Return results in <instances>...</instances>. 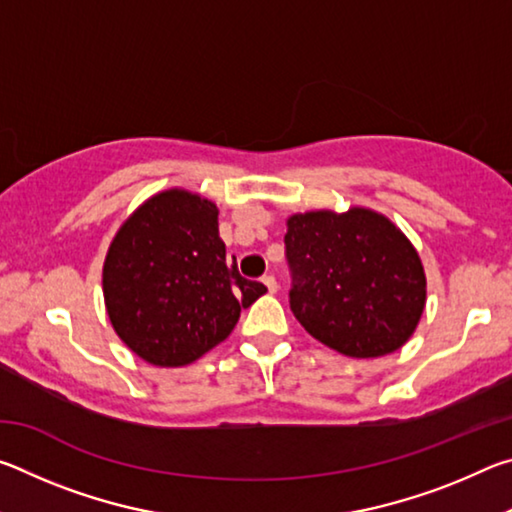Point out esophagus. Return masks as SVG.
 Listing matches in <instances>:
<instances>
[{
  "label": "esophagus",
  "mask_w": 512,
  "mask_h": 512,
  "mask_svg": "<svg viewBox=\"0 0 512 512\" xmlns=\"http://www.w3.org/2000/svg\"><path fill=\"white\" fill-rule=\"evenodd\" d=\"M262 282L266 284V289H268V293H275L277 289H280V284H277V280H275V275H264V277H262Z\"/></svg>",
  "instance_id": "34e87169"
}]
</instances>
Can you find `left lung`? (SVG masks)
Instances as JSON below:
<instances>
[{
	"instance_id": "left-lung-1",
	"label": "left lung",
	"mask_w": 512,
	"mask_h": 512,
	"mask_svg": "<svg viewBox=\"0 0 512 512\" xmlns=\"http://www.w3.org/2000/svg\"><path fill=\"white\" fill-rule=\"evenodd\" d=\"M284 235L293 316L345 357H384L409 341L427 280L420 257L377 212H307Z\"/></svg>"
}]
</instances>
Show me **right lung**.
I'll return each mask as SVG.
<instances>
[{
	"label": "right lung",
	"mask_w": 512,
	"mask_h": 512,
	"mask_svg": "<svg viewBox=\"0 0 512 512\" xmlns=\"http://www.w3.org/2000/svg\"><path fill=\"white\" fill-rule=\"evenodd\" d=\"M262 293V282L225 264L216 205L178 189L149 198L121 225L103 264L112 327L153 366L203 357Z\"/></svg>",
	"instance_id": "1"
}]
</instances>
